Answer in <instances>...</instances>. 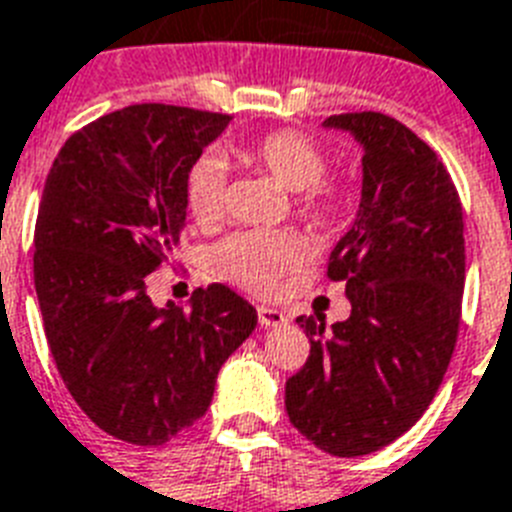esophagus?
<instances>
[{
  "instance_id": "34e87169",
  "label": "esophagus",
  "mask_w": 512,
  "mask_h": 512,
  "mask_svg": "<svg viewBox=\"0 0 512 512\" xmlns=\"http://www.w3.org/2000/svg\"><path fill=\"white\" fill-rule=\"evenodd\" d=\"M257 320H260L263 328H276V325H283V322H286V315H283L281 309L257 307Z\"/></svg>"
}]
</instances>
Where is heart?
I'll use <instances>...</instances> for the list:
<instances>
[{
  "instance_id": "b5f03b06",
  "label": "heart",
  "mask_w": 512,
  "mask_h": 512,
  "mask_svg": "<svg viewBox=\"0 0 512 512\" xmlns=\"http://www.w3.org/2000/svg\"><path fill=\"white\" fill-rule=\"evenodd\" d=\"M239 158L278 187L294 192L299 218L325 226L343 205L341 184L325 182L328 156L317 140L299 132H270L239 148ZM187 205L197 226H216L226 213V169L213 156H203L187 176ZM304 247L289 231H239L213 249V270L249 291H270L278 278L302 263Z\"/></svg>"
}]
</instances>
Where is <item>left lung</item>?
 Masks as SVG:
<instances>
[{
    "label": "left lung",
    "mask_w": 512,
    "mask_h": 512,
    "mask_svg": "<svg viewBox=\"0 0 512 512\" xmlns=\"http://www.w3.org/2000/svg\"><path fill=\"white\" fill-rule=\"evenodd\" d=\"M362 145V203L330 252L349 320L296 317L309 338L286 380V414L338 458L385 448L435 398L461 325L463 210L448 169L422 137L380 111L325 119Z\"/></svg>",
    "instance_id": "obj_1"
}]
</instances>
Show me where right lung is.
Instances as JSON below:
<instances>
[{"instance_id": "obj_1", "label": "right lung", "mask_w": 512, "mask_h": 512, "mask_svg": "<svg viewBox=\"0 0 512 512\" xmlns=\"http://www.w3.org/2000/svg\"><path fill=\"white\" fill-rule=\"evenodd\" d=\"M229 114L135 103L77 130L38 205L33 278L46 341L90 422L163 445L205 416L218 369L257 325L223 283L156 307L148 276L182 234L187 176Z\"/></svg>"}]
</instances>
